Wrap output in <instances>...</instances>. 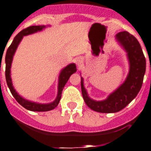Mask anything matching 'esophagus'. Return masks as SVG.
<instances>
[{
	"label": "esophagus",
	"instance_id": "esophagus-1",
	"mask_svg": "<svg viewBox=\"0 0 151 151\" xmlns=\"http://www.w3.org/2000/svg\"><path fill=\"white\" fill-rule=\"evenodd\" d=\"M82 63H83V61H82L81 58H77L76 59V64H77V65L78 67H81V65H82Z\"/></svg>",
	"mask_w": 151,
	"mask_h": 151
}]
</instances>
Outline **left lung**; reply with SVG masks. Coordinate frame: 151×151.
Segmentation results:
<instances>
[{
    "label": "left lung",
    "mask_w": 151,
    "mask_h": 151,
    "mask_svg": "<svg viewBox=\"0 0 151 151\" xmlns=\"http://www.w3.org/2000/svg\"><path fill=\"white\" fill-rule=\"evenodd\" d=\"M115 39L127 53L129 71L126 79L103 100L96 101L89 96L81 77V91L87 106L101 113H114L124 109L136 97L141 88L146 70V60L141 45L135 37L126 31L120 32Z\"/></svg>",
    "instance_id": "left-lung-1"
}]
</instances>
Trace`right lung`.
<instances>
[{
    "label": "right lung",
    "instance_id": "1",
    "mask_svg": "<svg viewBox=\"0 0 151 151\" xmlns=\"http://www.w3.org/2000/svg\"><path fill=\"white\" fill-rule=\"evenodd\" d=\"M47 27H48V26H44V25H42V26H32V27H29L28 28L22 30L21 32H19L15 36L11 45L7 48L6 52V56H5V63H6L5 75H6V83H7V86H8L11 93L14 96V97L15 98L16 100L22 106L29 110V111H33V112H47V111H50V110H52L53 109L55 108L60 102V99H61V93H62L64 86L67 83L70 75L77 71L76 65L74 63L69 64L65 68H62V70L60 72L59 77H58L57 96H56L55 99L53 102H51V103H39L32 102V101H30L29 99H25L23 96H21L16 91L14 86H13L11 74H10V68H11L13 58H14V54L17 51V48L20 42L22 41L23 36L36 33L37 32H40L42 29L46 28Z\"/></svg>",
    "mask_w": 151,
    "mask_h": 151
}]
</instances>
